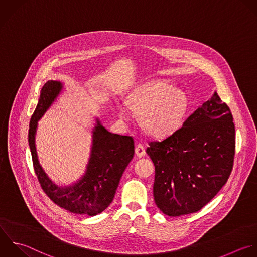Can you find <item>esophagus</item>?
<instances>
[{
  "instance_id": "obj_1",
  "label": "esophagus",
  "mask_w": 257,
  "mask_h": 257,
  "mask_svg": "<svg viewBox=\"0 0 257 257\" xmlns=\"http://www.w3.org/2000/svg\"><path fill=\"white\" fill-rule=\"evenodd\" d=\"M135 153H136V155H137L138 157H143V156L146 154V152H145V147L143 146V144L139 143V144L136 145V147H135Z\"/></svg>"
}]
</instances>
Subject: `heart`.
<instances>
[{
    "label": "heart",
    "mask_w": 257,
    "mask_h": 257,
    "mask_svg": "<svg viewBox=\"0 0 257 257\" xmlns=\"http://www.w3.org/2000/svg\"><path fill=\"white\" fill-rule=\"evenodd\" d=\"M127 105L141 114V124L154 137L163 138L174 133L185 117L188 98L186 93L168 82L146 83L136 88L127 98ZM119 116L129 121L132 114L126 105L117 106Z\"/></svg>",
    "instance_id": "1"
}]
</instances>
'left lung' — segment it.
Segmentation results:
<instances>
[{"mask_svg":"<svg viewBox=\"0 0 257 257\" xmlns=\"http://www.w3.org/2000/svg\"><path fill=\"white\" fill-rule=\"evenodd\" d=\"M155 166L154 201L168 216L197 212L223 187L233 168L235 126L215 92L170 136L146 149Z\"/></svg>","mask_w":257,"mask_h":257,"instance_id":"left-lung-1","label":"left lung"}]
</instances>
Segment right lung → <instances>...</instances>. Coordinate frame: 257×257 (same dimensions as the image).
I'll use <instances>...</instances> for the list:
<instances>
[{"label": "right lung", "instance_id": "right-lung-1", "mask_svg": "<svg viewBox=\"0 0 257 257\" xmlns=\"http://www.w3.org/2000/svg\"><path fill=\"white\" fill-rule=\"evenodd\" d=\"M62 90V84L48 81L41 90L38 105L31 117L28 141L33 167L42 190L59 207L75 214L94 216L104 211L113 201L121 176L134 155L131 136L113 134L99 121L93 130V146L85 175L69 187H58L39 165L35 147L38 120Z\"/></svg>", "mask_w": 257, "mask_h": 257}]
</instances>
